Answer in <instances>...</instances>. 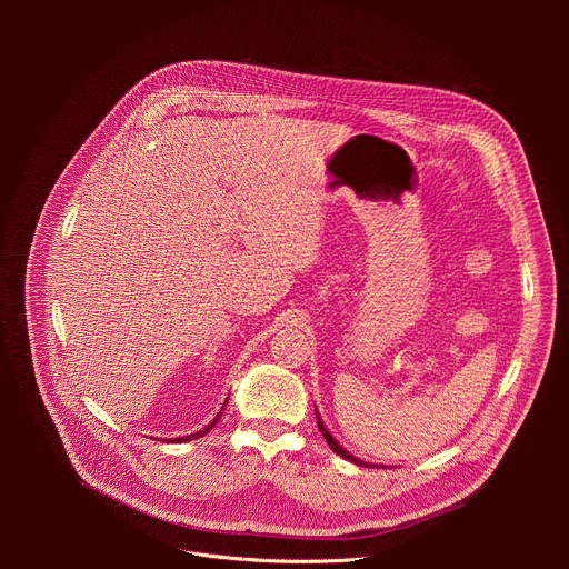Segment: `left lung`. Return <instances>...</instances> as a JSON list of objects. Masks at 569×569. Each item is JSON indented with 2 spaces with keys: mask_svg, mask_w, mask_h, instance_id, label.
Instances as JSON below:
<instances>
[{
  "mask_svg": "<svg viewBox=\"0 0 569 569\" xmlns=\"http://www.w3.org/2000/svg\"><path fill=\"white\" fill-rule=\"evenodd\" d=\"M317 412V410H315ZM317 417V428H319V432L323 435V439H327V443L331 446V450L336 452V455H340V457H345V459H349V461H353V463H358V466H367V461H362V459H358V457H353L349 450H345L333 437H331V432L327 430V426H323V421H321V417H319V412L315 415Z\"/></svg>",
  "mask_w": 569,
  "mask_h": 569,
  "instance_id": "left-lung-1",
  "label": "left lung"
}]
</instances>
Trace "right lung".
Returning a JSON list of instances; mask_svg holds the SVG:
<instances>
[{
  "label": "right lung",
  "mask_w": 569,
  "mask_h": 569,
  "mask_svg": "<svg viewBox=\"0 0 569 569\" xmlns=\"http://www.w3.org/2000/svg\"><path fill=\"white\" fill-rule=\"evenodd\" d=\"M224 405H227V400L222 402V408H220V410L213 415V419H211V421H209L204 428H200V430H198V432H193V435L180 437V439H176V441H193V439H200V437H204V435H207V432H209V430H211V428H213V426L220 421V417H222V410H224Z\"/></svg>",
  "instance_id": "obj_1"
}]
</instances>
